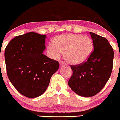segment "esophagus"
<instances>
[{
    "mask_svg": "<svg viewBox=\"0 0 120 120\" xmlns=\"http://www.w3.org/2000/svg\"><path fill=\"white\" fill-rule=\"evenodd\" d=\"M60 65L61 66H65V65H66V64H65L64 62H63V61H60Z\"/></svg>",
    "mask_w": 120,
    "mask_h": 120,
    "instance_id": "1",
    "label": "esophagus"
}]
</instances>
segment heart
<instances>
[{"label": "heart", "instance_id": "heart-1", "mask_svg": "<svg viewBox=\"0 0 120 120\" xmlns=\"http://www.w3.org/2000/svg\"><path fill=\"white\" fill-rule=\"evenodd\" d=\"M53 44L47 45V55L53 59H58L63 53L64 60L72 65L86 62L93 51L91 38L81 34H60L53 39Z\"/></svg>", "mask_w": 120, "mask_h": 120}]
</instances>
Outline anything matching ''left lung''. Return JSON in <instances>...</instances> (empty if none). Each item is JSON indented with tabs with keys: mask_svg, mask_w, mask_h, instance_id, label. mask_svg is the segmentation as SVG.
<instances>
[{
	"mask_svg": "<svg viewBox=\"0 0 120 120\" xmlns=\"http://www.w3.org/2000/svg\"><path fill=\"white\" fill-rule=\"evenodd\" d=\"M94 50L88 60L71 66L73 75L68 82L71 89L81 97H93L105 86L113 67L114 52L105 38L90 32Z\"/></svg>",
	"mask_w": 120,
	"mask_h": 120,
	"instance_id": "obj_1",
	"label": "left lung"
}]
</instances>
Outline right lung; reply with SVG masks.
I'll use <instances>...</instances> for the list:
<instances>
[{"mask_svg":"<svg viewBox=\"0 0 120 120\" xmlns=\"http://www.w3.org/2000/svg\"><path fill=\"white\" fill-rule=\"evenodd\" d=\"M46 35L29 32L13 39L4 51L8 78L23 96L36 98L47 89L52 75L59 69L57 61L43 54Z\"/></svg>","mask_w":120,"mask_h":120,"instance_id":"add662e5","label":"right lung"}]
</instances>
